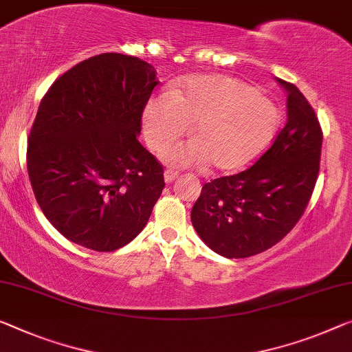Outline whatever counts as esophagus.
<instances>
[{
    "label": "esophagus",
    "mask_w": 352,
    "mask_h": 352,
    "mask_svg": "<svg viewBox=\"0 0 352 352\" xmlns=\"http://www.w3.org/2000/svg\"><path fill=\"white\" fill-rule=\"evenodd\" d=\"M177 176H179V173H177L176 170H171V168L165 170V181L166 182H173Z\"/></svg>",
    "instance_id": "obj_1"
}]
</instances>
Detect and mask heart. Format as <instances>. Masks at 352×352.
Returning a JSON list of instances; mask_svg holds the SVG:
<instances>
[{"instance_id": "1", "label": "heart", "mask_w": 352, "mask_h": 352, "mask_svg": "<svg viewBox=\"0 0 352 352\" xmlns=\"http://www.w3.org/2000/svg\"><path fill=\"white\" fill-rule=\"evenodd\" d=\"M277 108L241 80L195 75L179 89L151 99L143 110L146 142L165 149L193 124L195 142L173 146L164 157L173 165L206 164L232 171L264 149L277 127Z\"/></svg>"}]
</instances>
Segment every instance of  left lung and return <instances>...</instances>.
Here are the masks:
<instances>
[{
  "label": "left lung",
  "instance_id": "obj_1",
  "mask_svg": "<svg viewBox=\"0 0 352 352\" xmlns=\"http://www.w3.org/2000/svg\"><path fill=\"white\" fill-rule=\"evenodd\" d=\"M288 121L250 168L204 184L192 223L204 244L225 258H247L274 247L294 228L320 173L322 131L313 107L293 83Z\"/></svg>",
  "mask_w": 352,
  "mask_h": 352
}]
</instances>
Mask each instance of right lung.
<instances>
[{
    "mask_svg": "<svg viewBox=\"0 0 352 352\" xmlns=\"http://www.w3.org/2000/svg\"><path fill=\"white\" fill-rule=\"evenodd\" d=\"M155 70L102 53L69 69L42 97L26 166L48 221L75 244L113 252L140 234L165 187L164 166L138 142Z\"/></svg>",
    "mask_w": 352,
    "mask_h": 352,
    "instance_id": "right-lung-1",
    "label": "right lung"
}]
</instances>
